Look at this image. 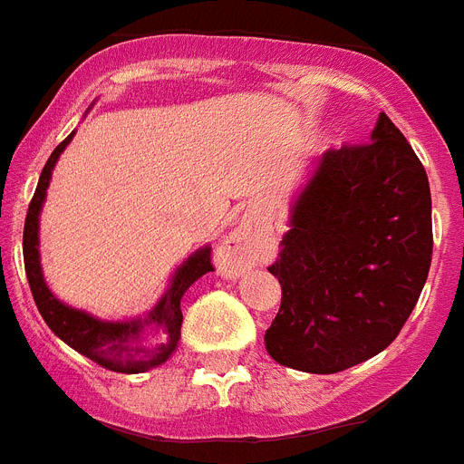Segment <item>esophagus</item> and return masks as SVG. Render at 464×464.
<instances>
[{"label":"esophagus","mask_w":464,"mask_h":464,"mask_svg":"<svg viewBox=\"0 0 464 464\" xmlns=\"http://www.w3.org/2000/svg\"><path fill=\"white\" fill-rule=\"evenodd\" d=\"M264 233L256 221L243 219L233 228L221 247L217 250V262L226 276H240L262 259Z\"/></svg>","instance_id":"esophagus-1"}]
</instances>
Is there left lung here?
<instances>
[{
	"label": "left lung",
	"instance_id": "left-lung-1",
	"mask_svg": "<svg viewBox=\"0 0 464 464\" xmlns=\"http://www.w3.org/2000/svg\"><path fill=\"white\" fill-rule=\"evenodd\" d=\"M430 181L380 112L371 143L323 153L290 209L268 271L283 299L264 334L280 365L330 375L387 349L431 264Z\"/></svg>",
	"mask_w": 464,
	"mask_h": 464
}]
</instances>
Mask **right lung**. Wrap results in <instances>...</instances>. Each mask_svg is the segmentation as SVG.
Masks as SVG:
<instances>
[{
    "mask_svg": "<svg viewBox=\"0 0 464 464\" xmlns=\"http://www.w3.org/2000/svg\"><path fill=\"white\" fill-rule=\"evenodd\" d=\"M72 136H75V131L68 134L65 141L58 143L52 158L46 160L40 184H37L33 202L27 208L25 231H23V259H25L27 283H30L34 304L40 309L42 318L65 344L72 346L82 356L92 358L93 363H99L101 368H108V371L127 372V375L146 372L150 368L167 363L172 353L177 352L179 340H181V321H184L181 297L200 276L214 271L212 252H209L208 245L193 252L174 271L167 292L146 316L131 318V321H101L87 311L63 304L49 290L44 274H42L40 212L42 205H44L49 181H52L53 167H56L65 146L72 141Z\"/></svg>",
    "mask_w": 464,
    "mask_h": 464,
    "instance_id": "obj_1",
    "label": "right lung"
}]
</instances>
